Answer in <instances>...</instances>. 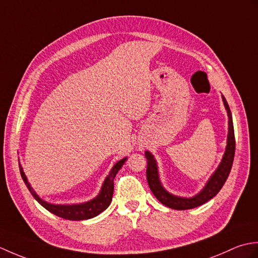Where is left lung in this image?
Returning <instances> with one entry per match:
<instances>
[{
	"instance_id": "8db88e82",
	"label": "left lung",
	"mask_w": 258,
	"mask_h": 258,
	"mask_svg": "<svg viewBox=\"0 0 258 258\" xmlns=\"http://www.w3.org/2000/svg\"><path fill=\"white\" fill-rule=\"evenodd\" d=\"M224 106L227 112L228 116V134H227V143L226 149L224 152V155L220 165L217 166L211 177L208 178L205 186L199 191L196 195L191 197H182L174 195L169 193L167 189L164 187L160 174H158V166L157 162L155 160L154 155L151 152L145 151V156L147 160V169H146V176H147V183L150 185V188L152 193L154 194L156 199L160 201L163 205H165L169 208L177 211H184V210H190L197 206H201L204 203L212 200L218 191L221 190L223 185L225 184L226 179L231 172V168L233 165L234 155H235V135H234V126H233V118L232 113L229 109L228 104L225 100V97L222 95Z\"/></svg>"
}]
</instances>
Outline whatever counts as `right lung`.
<instances>
[{
    "mask_svg": "<svg viewBox=\"0 0 258 258\" xmlns=\"http://www.w3.org/2000/svg\"><path fill=\"white\" fill-rule=\"evenodd\" d=\"M126 160H127V157H124L122 160H119L117 163L114 164V166L112 167L111 171H109L105 179H104L100 193L97 194L96 197H94V199L91 201L79 203V204H52V203H48L44 200H42L41 197L35 193V190L33 189L31 184L29 183V180H27L26 175L23 171V167H22L20 162H19V166H20L21 176L23 178L26 187L31 191L32 196L34 197V199L40 203L45 210L51 212L52 214H54V215H56L58 217L65 218V220L84 221V220H90V218L97 216L98 214H101L103 211H105L109 206V204H111L113 191H114V178L116 176L117 172L122 168L123 164L125 163Z\"/></svg>",
    "mask_w": 258,
    "mask_h": 258,
    "instance_id": "right-lung-1",
    "label": "right lung"
}]
</instances>
